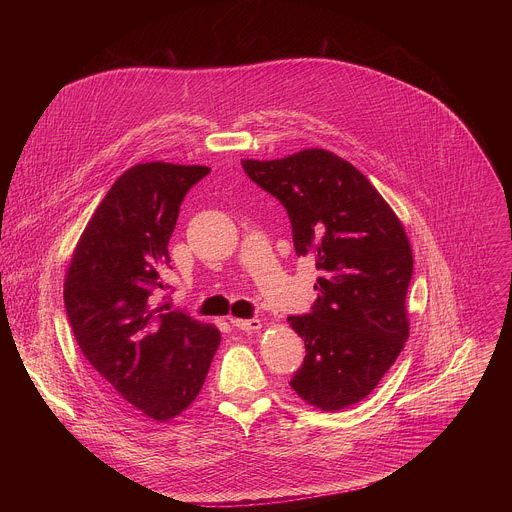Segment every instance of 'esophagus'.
I'll use <instances>...</instances> for the list:
<instances>
[{"instance_id":"1","label":"esophagus","mask_w":512,"mask_h":512,"mask_svg":"<svg viewBox=\"0 0 512 512\" xmlns=\"http://www.w3.org/2000/svg\"><path fill=\"white\" fill-rule=\"evenodd\" d=\"M231 324H233V326H237V328H239V330H243V332H255V330H259V328H261V320H257V318H253V320L231 318Z\"/></svg>"}]
</instances>
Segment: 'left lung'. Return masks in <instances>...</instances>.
<instances>
[{
  "label": "left lung",
  "instance_id": "8db88e82",
  "mask_svg": "<svg viewBox=\"0 0 512 512\" xmlns=\"http://www.w3.org/2000/svg\"><path fill=\"white\" fill-rule=\"evenodd\" d=\"M241 164L285 206L298 257L320 271L312 312L287 318L306 344L289 385L316 409L350 407L371 395L409 338L405 229L377 188L328 150Z\"/></svg>",
  "mask_w": 512,
  "mask_h": 512
}]
</instances>
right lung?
Returning <instances> with one entry per match:
<instances>
[{"mask_svg": "<svg viewBox=\"0 0 512 512\" xmlns=\"http://www.w3.org/2000/svg\"><path fill=\"white\" fill-rule=\"evenodd\" d=\"M210 168L137 164L105 194L72 253L64 306L109 397L133 415L170 421L200 393L221 332L156 304L186 192Z\"/></svg>", "mask_w": 512, "mask_h": 512, "instance_id": "add662e5", "label": "right lung"}]
</instances>
